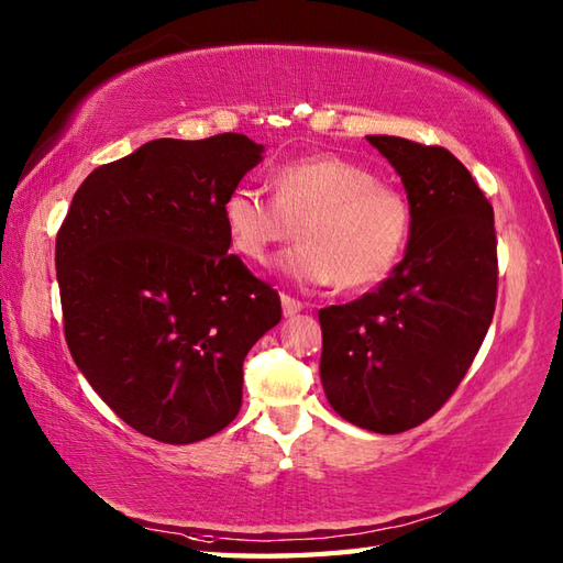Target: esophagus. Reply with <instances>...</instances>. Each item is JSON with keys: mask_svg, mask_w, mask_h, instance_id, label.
Returning <instances> with one entry per match:
<instances>
[{"mask_svg": "<svg viewBox=\"0 0 563 563\" xmlns=\"http://www.w3.org/2000/svg\"><path fill=\"white\" fill-rule=\"evenodd\" d=\"M280 302H283V314L285 317H295L305 309V305L300 300H295V297H290V295H280Z\"/></svg>", "mask_w": 563, "mask_h": 563, "instance_id": "34e87169", "label": "esophagus"}]
</instances>
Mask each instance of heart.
Listing matches in <instances>:
<instances>
[{
  "mask_svg": "<svg viewBox=\"0 0 563 563\" xmlns=\"http://www.w3.org/2000/svg\"><path fill=\"white\" fill-rule=\"evenodd\" d=\"M271 190L273 200L251 186L232 188L222 202L224 232L239 256L263 266L300 224L302 244L280 261L300 285L367 288L387 278L409 242V198L357 162L295 159L273 172Z\"/></svg>",
  "mask_w": 563,
  "mask_h": 563,
  "instance_id": "heart-1",
  "label": "heart"
}]
</instances>
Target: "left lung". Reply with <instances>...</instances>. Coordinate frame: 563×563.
I'll list each match as a JSON object with an SVG mask.
<instances>
[{
	"mask_svg": "<svg viewBox=\"0 0 563 563\" xmlns=\"http://www.w3.org/2000/svg\"><path fill=\"white\" fill-rule=\"evenodd\" d=\"M367 142L401 176L411 234L377 290L319 312V375L341 418L391 435L433 416L479 353L496 309V230L492 202L452 152Z\"/></svg>",
	"mask_w": 563,
	"mask_h": 563,
	"instance_id": "8db88e82",
	"label": "left lung"
}]
</instances>
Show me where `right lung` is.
I'll use <instances>...</instances> for the list:
<instances>
[{
	"mask_svg": "<svg viewBox=\"0 0 563 563\" xmlns=\"http://www.w3.org/2000/svg\"><path fill=\"white\" fill-rule=\"evenodd\" d=\"M263 159L239 133L152 140L93 169L57 232L65 339L93 391L169 445L220 433L280 297L227 254L222 202Z\"/></svg>",
	"mask_w": 563,
	"mask_h": 563,
	"instance_id": "add662e5",
	"label": "right lung"
}]
</instances>
